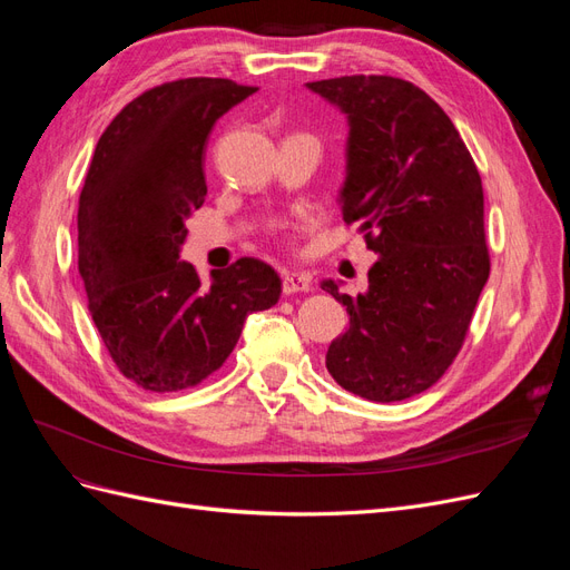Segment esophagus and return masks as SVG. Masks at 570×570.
<instances>
[{"mask_svg": "<svg viewBox=\"0 0 570 570\" xmlns=\"http://www.w3.org/2000/svg\"><path fill=\"white\" fill-rule=\"evenodd\" d=\"M312 287V275L308 273H285L283 275V292L295 295V292H308Z\"/></svg>", "mask_w": 570, "mask_h": 570, "instance_id": "1", "label": "esophagus"}]
</instances>
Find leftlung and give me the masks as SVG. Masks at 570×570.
<instances>
[{"label": "left lung", "instance_id": "8db88e82", "mask_svg": "<svg viewBox=\"0 0 570 570\" xmlns=\"http://www.w3.org/2000/svg\"><path fill=\"white\" fill-rule=\"evenodd\" d=\"M347 116L344 223L381 258L327 347L335 383L368 402H402L452 366L490 275L485 197L471 151L435 99L392 76L306 82Z\"/></svg>", "mask_w": 570, "mask_h": 570}]
</instances>
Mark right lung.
I'll use <instances>...</instances> for the list:
<instances>
[{
  "mask_svg": "<svg viewBox=\"0 0 570 570\" xmlns=\"http://www.w3.org/2000/svg\"><path fill=\"white\" fill-rule=\"evenodd\" d=\"M252 92L228 78L164 82L120 109L97 142L78 202V271L114 364L142 390L202 383L247 316L281 299L278 273L258 258L212 271V283L180 262L185 220L206 197V137Z\"/></svg>",
  "mask_w": 570,
  "mask_h": 570,
  "instance_id": "1",
  "label": "right lung"
}]
</instances>
